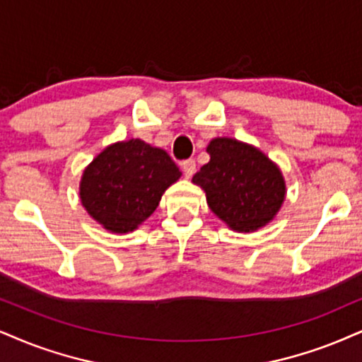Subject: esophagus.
I'll return each mask as SVG.
<instances>
[{
    "label": "esophagus",
    "mask_w": 362,
    "mask_h": 362,
    "mask_svg": "<svg viewBox=\"0 0 362 362\" xmlns=\"http://www.w3.org/2000/svg\"><path fill=\"white\" fill-rule=\"evenodd\" d=\"M181 168H182V173H185L186 177H191L196 171V163L194 159H186L181 163Z\"/></svg>",
    "instance_id": "34e87169"
}]
</instances>
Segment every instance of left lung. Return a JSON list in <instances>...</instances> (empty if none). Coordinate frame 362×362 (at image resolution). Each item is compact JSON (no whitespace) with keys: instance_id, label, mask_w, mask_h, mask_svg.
Returning a JSON list of instances; mask_svg holds the SVG:
<instances>
[{"instance_id":"obj_1","label":"left lung","mask_w":362,"mask_h":362,"mask_svg":"<svg viewBox=\"0 0 362 362\" xmlns=\"http://www.w3.org/2000/svg\"><path fill=\"white\" fill-rule=\"evenodd\" d=\"M209 163L193 176L208 206L231 230L255 231L274 220L285 199L279 166L257 147L216 137L206 147Z\"/></svg>"}]
</instances>
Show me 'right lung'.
I'll return each instance as SVG.
<instances>
[{"instance_id":"obj_1","label":"right lung","mask_w":362,"mask_h":362,"mask_svg":"<svg viewBox=\"0 0 362 362\" xmlns=\"http://www.w3.org/2000/svg\"><path fill=\"white\" fill-rule=\"evenodd\" d=\"M180 168L166 151L141 139L107 146L86 168L80 199L97 223L112 233H129L154 213Z\"/></svg>"}]
</instances>
